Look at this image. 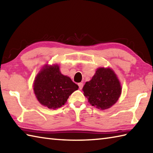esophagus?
Listing matches in <instances>:
<instances>
[{
	"label": "esophagus",
	"instance_id": "1",
	"mask_svg": "<svg viewBox=\"0 0 153 153\" xmlns=\"http://www.w3.org/2000/svg\"><path fill=\"white\" fill-rule=\"evenodd\" d=\"M78 85H79L80 89H82V87H83V83L80 82V83H79V84H78Z\"/></svg>",
	"mask_w": 153,
	"mask_h": 153
}]
</instances>
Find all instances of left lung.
Masks as SVG:
<instances>
[{
  "mask_svg": "<svg viewBox=\"0 0 153 153\" xmlns=\"http://www.w3.org/2000/svg\"><path fill=\"white\" fill-rule=\"evenodd\" d=\"M82 91L92 106L105 110L117 102L122 88L116 74L111 68L100 67L90 81L85 83Z\"/></svg>",
  "mask_w": 153,
  "mask_h": 153,
  "instance_id": "obj_1",
  "label": "left lung"
}]
</instances>
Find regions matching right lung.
Wrapping results in <instances>:
<instances>
[{"mask_svg": "<svg viewBox=\"0 0 153 153\" xmlns=\"http://www.w3.org/2000/svg\"><path fill=\"white\" fill-rule=\"evenodd\" d=\"M33 88L41 105L50 109H56L65 105L79 86L68 76L61 74L58 65H47L36 75Z\"/></svg>", "mask_w": 153, "mask_h": 153, "instance_id": "right-lung-1", "label": "right lung"}]
</instances>
